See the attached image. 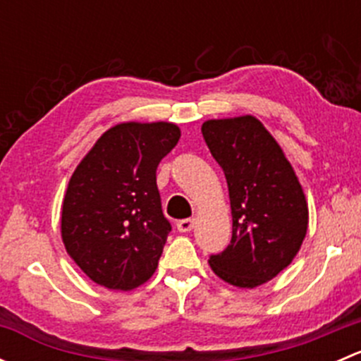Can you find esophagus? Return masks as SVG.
<instances>
[{
	"label": "esophagus",
	"instance_id": "esophagus-1",
	"mask_svg": "<svg viewBox=\"0 0 361 361\" xmlns=\"http://www.w3.org/2000/svg\"><path fill=\"white\" fill-rule=\"evenodd\" d=\"M176 228L180 232H190L194 228V220L192 218H185V220H180L176 224Z\"/></svg>",
	"mask_w": 361,
	"mask_h": 361
}]
</instances>
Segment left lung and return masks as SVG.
Listing matches in <instances>:
<instances>
[{"label": "left lung", "mask_w": 361, "mask_h": 361, "mask_svg": "<svg viewBox=\"0 0 361 361\" xmlns=\"http://www.w3.org/2000/svg\"><path fill=\"white\" fill-rule=\"evenodd\" d=\"M202 136L224 169L232 239L209 265L225 283L255 288L288 267L300 250L309 209L292 164L264 123L251 115L206 120Z\"/></svg>", "instance_id": "1"}]
</instances>
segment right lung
<instances>
[{"label":"right lung","mask_w":361,"mask_h":361,"mask_svg":"<svg viewBox=\"0 0 361 361\" xmlns=\"http://www.w3.org/2000/svg\"><path fill=\"white\" fill-rule=\"evenodd\" d=\"M180 136L171 122H123L108 129L76 166L61 235L69 257L97 285L129 292L154 276L171 232L157 167Z\"/></svg>","instance_id":"1"}]
</instances>
